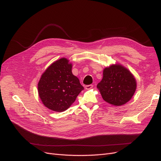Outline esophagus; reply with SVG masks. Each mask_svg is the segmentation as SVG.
Returning a JSON list of instances; mask_svg holds the SVG:
<instances>
[{
  "instance_id": "34e87169",
  "label": "esophagus",
  "mask_w": 161,
  "mask_h": 161,
  "mask_svg": "<svg viewBox=\"0 0 161 161\" xmlns=\"http://www.w3.org/2000/svg\"><path fill=\"white\" fill-rule=\"evenodd\" d=\"M92 87H93V85H86V86H85V88H86V90H90V89H91Z\"/></svg>"
}]
</instances>
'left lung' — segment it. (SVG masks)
Returning a JSON list of instances; mask_svg holds the SVG:
<instances>
[{
  "instance_id": "1",
  "label": "left lung",
  "mask_w": 161,
  "mask_h": 161,
  "mask_svg": "<svg viewBox=\"0 0 161 161\" xmlns=\"http://www.w3.org/2000/svg\"><path fill=\"white\" fill-rule=\"evenodd\" d=\"M103 99L108 103L120 106L133 96L136 81L127 69L120 65H112L103 70V79L97 85Z\"/></svg>"
}]
</instances>
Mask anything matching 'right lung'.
Returning <instances> with one entry per match:
<instances>
[{
  "label": "right lung",
  "mask_w": 161,
  "mask_h": 161,
  "mask_svg": "<svg viewBox=\"0 0 161 161\" xmlns=\"http://www.w3.org/2000/svg\"><path fill=\"white\" fill-rule=\"evenodd\" d=\"M71 69V64L63 58L53 62L42 74L38 91L43 104L48 109L57 112L65 111L84 90Z\"/></svg>",
  "instance_id": "right-lung-1"
}]
</instances>
